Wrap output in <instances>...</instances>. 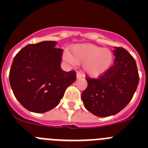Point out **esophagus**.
Listing matches in <instances>:
<instances>
[{"mask_svg":"<svg viewBox=\"0 0 148 148\" xmlns=\"http://www.w3.org/2000/svg\"><path fill=\"white\" fill-rule=\"evenodd\" d=\"M84 75L82 74V73H81L80 72H77V74H76V77L77 78H82V77H83Z\"/></svg>","mask_w":148,"mask_h":148,"instance_id":"1","label":"esophagus"}]
</instances>
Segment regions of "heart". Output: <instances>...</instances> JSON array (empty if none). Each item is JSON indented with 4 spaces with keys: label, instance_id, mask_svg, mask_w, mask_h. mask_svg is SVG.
<instances>
[{
    "label": "heart",
    "instance_id": "1",
    "mask_svg": "<svg viewBox=\"0 0 148 148\" xmlns=\"http://www.w3.org/2000/svg\"><path fill=\"white\" fill-rule=\"evenodd\" d=\"M63 58L70 64H82L87 75L98 77L109 70L113 61V53L110 49L91 44H76L71 49V54L65 53Z\"/></svg>",
    "mask_w": 148,
    "mask_h": 148
}]
</instances>
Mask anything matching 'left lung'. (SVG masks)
Masks as SVG:
<instances>
[{"mask_svg": "<svg viewBox=\"0 0 148 148\" xmlns=\"http://www.w3.org/2000/svg\"><path fill=\"white\" fill-rule=\"evenodd\" d=\"M113 65L98 78L86 76L87 87L82 94L84 108L99 117L113 116L131 101L139 75L133 56L122 47H115Z\"/></svg>", "mask_w": 148, "mask_h": 148, "instance_id": "1", "label": "left lung"}]
</instances>
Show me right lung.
I'll list each match as a JSON object with an SVG mask.
<instances>
[{
	"label": "right lung",
	"mask_w": 148,
	"mask_h": 148,
	"mask_svg": "<svg viewBox=\"0 0 148 148\" xmlns=\"http://www.w3.org/2000/svg\"><path fill=\"white\" fill-rule=\"evenodd\" d=\"M56 41L28 44L15 56L10 71L13 93L23 108L45 113L56 108L65 90L75 82V70L61 68L63 49Z\"/></svg>",
	"instance_id": "right-lung-1"
}]
</instances>
